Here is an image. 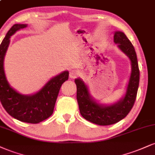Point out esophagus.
Returning a JSON list of instances; mask_svg holds the SVG:
<instances>
[{
    "mask_svg": "<svg viewBox=\"0 0 155 155\" xmlns=\"http://www.w3.org/2000/svg\"><path fill=\"white\" fill-rule=\"evenodd\" d=\"M69 76L70 78H71V79H76V78H77L79 76V73L78 71L75 69H71L69 71Z\"/></svg>",
    "mask_w": 155,
    "mask_h": 155,
    "instance_id": "34e87169",
    "label": "esophagus"
}]
</instances>
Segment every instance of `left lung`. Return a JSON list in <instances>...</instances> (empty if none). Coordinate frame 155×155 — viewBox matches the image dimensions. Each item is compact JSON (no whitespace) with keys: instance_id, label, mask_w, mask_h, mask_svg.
Listing matches in <instances>:
<instances>
[{"instance_id":"obj_1","label":"left lung","mask_w":155,"mask_h":155,"mask_svg":"<svg viewBox=\"0 0 155 155\" xmlns=\"http://www.w3.org/2000/svg\"><path fill=\"white\" fill-rule=\"evenodd\" d=\"M114 42L128 55L131 62L132 71L127 91L124 98L110 106H102L93 101L89 96L88 89L81 79H76L77 88L76 99L79 111L84 118L100 126L115 124L124 119L133 107L137 98L139 84V69L137 53L131 41L121 31H115Z\"/></svg>"}]
</instances>
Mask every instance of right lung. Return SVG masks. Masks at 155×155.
I'll use <instances>...</instances> for the list:
<instances>
[{
    "instance_id": "add662e5",
    "label": "right lung",
    "mask_w": 155,
    "mask_h": 155,
    "mask_svg": "<svg viewBox=\"0 0 155 155\" xmlns=\"http://www.w3.org/2000/svg\"><path fill=\"white\" fill-rule=\"evenodd\" d=\"M25 27L27 24L13 25L0 45V100L5 111L13 118L22 122L38 124L53 114L60 89L68 80V72L64 71L53 78L40 92L31 96L21 95L9 86L3 70V59L11 36Z\"/></svg>"
}]
</instances>
